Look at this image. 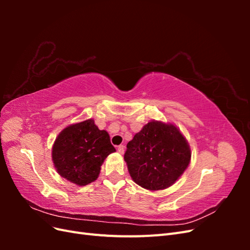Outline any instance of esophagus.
<instances>
[{
	"label": "esophagus",
	"mask_w": 250,
	"mask_h": 250,
	"mask_svg": "<svg viewBox=\"0 0 250 250\" xmlns=\"http://www.w3.org/2000/svg\"><path fill=\"white\" fill-rule=\"evenodd\" d=\"M124 151H125V147H124L123 145H120V146L118 147V152H119L120 154H123Z\"/></svg>",
	"instance_id": "1"
}]
</instances>
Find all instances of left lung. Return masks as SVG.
<instances>
[{
    "label": "left lung",
    "instance_id": "1",
    "mask_svg": "<svg viewBox=\"0 0 250 250\" xmlns=\"http://www.w3.org/2000/svg\"><path fill=\"white\" fill-rule=\"evenodd\" d=\"M124 160L135 184L158 191L183 175L191 161V149L175 125L153 120L127 144Z\"/></svg>",
    "mask_w": 250,
    "mask_h": 250
}]
</instances>
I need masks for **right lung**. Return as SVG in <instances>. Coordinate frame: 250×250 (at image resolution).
Segmentation results:
<instances>
[{
	"mask_svg": "<svg viewBox=\"0 0 250 250\" xmlns=\"http://www.w3.org/2000/svg\"><path fill=\"white\" fill-rule=\"evenodd\" d=\"M115 151L107 131L100 130L88 119L65 127L58 134L52 160L60 176L83 187L98 178L104 160Z\"/></svg>",
	"mask_w": 250,
	"mask_h": 250,
	"instance_id": "add662e5",
	"label": "right lung"
}]
</instances>
